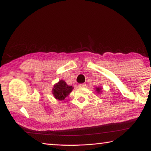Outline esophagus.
Masks as SVG:
<instances>
[{
	"mask_svg": "<svg viewBox=\"0 0 151 151\" xmlns=\"http://www.w3.org/2000/svg\"><path fill=\"white\" fill-rule=\"evenodd\" d=\"M78 86L79 88H85L86 87V85L85 84H79Z\"/></svg>",
	"mask_w": 151,
	"mask_h": 151,
	"instance_id": "esophagus-1",
	"label": "esophagus"
}]
</instances>
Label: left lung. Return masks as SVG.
Segmentation results:
<instances>
[{
	"instance_id": "obj_1",
	"label": "left lung",
	"mask_w": 151,
	"mask_h": 151,
	"mask_svg": "<svg viewBox=\"0 0 151 151\" xmlns=\"http://www.w3.org/2000/svg\"><path fill=\"white\" fill-rule=\"evenodd\" d=\"M96 91L97 92V93H101V92L102 91V88L101 87H96Z\"/></svg>"
}]
</instances>
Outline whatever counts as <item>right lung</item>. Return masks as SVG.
Wrapping results in <instances>:
<instances>
[{"label": "right lung", "instance_id": "right-lung-1", "mask_svg": "<svg viewBox=\"0 0 151 151\" xmlns=\"http://www.w3.org/2000/svg\"><path fill=\"white\" fill-rule=\"evenodd\" d=\"M72 86H68L65 81L63 80L56 83L52 88V94L57 100L63 101L73 91Z\"/></svg>", "mask_w": 151, "mask_h": 151}]
</instances>
